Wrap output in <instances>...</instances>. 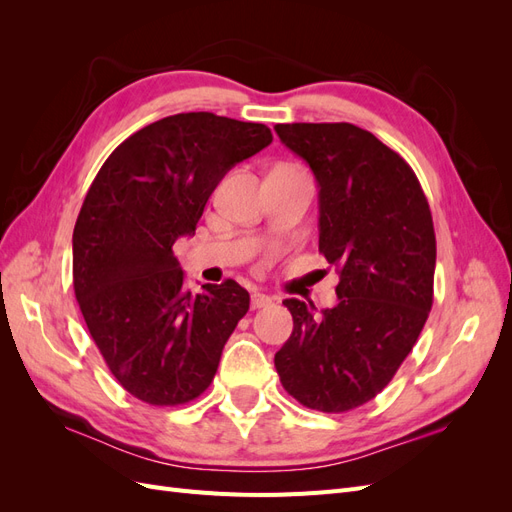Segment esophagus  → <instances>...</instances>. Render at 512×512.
Instances as JSON below:
<instances>
[{
	"mask_svg": "<svg viewBox=\"0 0 512 512\" xmlns=\"http://www.w3.org/2000/svg\"><path fill=\"white\" fill-rule=\"evenodd\" d=\"M273 303V299L269 294H262V292H254L252 294V309H262V307H269Z\"/></svg>",
	"mask_w": 512,
	"mask_h": 512,
	"instance_id": "esophagus-1",
	"label": "esophagus"
}]
</instances>
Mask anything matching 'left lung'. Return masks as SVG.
<instances>
[{"label":"left lung","instance_id":"8db88e82","mask_svg":"<svg viewBox=\"0 0 512 512\" xmlns=\"http://www.w3.org/2000/svg\"><path fill=\"white\" fill-rule=\"evenodd\" d=\"M318 183V250L339 273L337 305L286 299L294 329L275 354L284 389L320 412H346L391 382L433 303L436 235L414 170L352 123H277Z\"/></svg>","mask_w":512,"mask_h":512}]
</instances>
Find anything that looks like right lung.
<instances>
[{
  "instance_id": "obj_1",
  "label": "right lung",
  "mask_w": 512,
  "mask_h": 512,
  "mask_svg": "<svg viewBox=\"0 0 512 512\" xmlns=\"http://www.w3.org/2000/svg\"><path fill=\"white\" fill-rule=\"evenodd\" d=\"M265 123L179 113L126 138L85 196L72 235L74 294L117 382L151 406L211 384L250 294L235 280L185 288L173 254L228 170L271 145Z\"/></svg>"
}]
</instances>
